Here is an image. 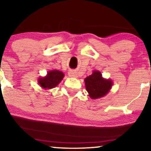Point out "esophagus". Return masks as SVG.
<instances>
[{
	"mask_svg": "<svg viewBox=\"0 0 151 151\" xmlns=\"http://www.w3.org/2000/svg\"><path fill=\"white\" fill-rule=\"evenodd\" d=\"M68 75L70 77L72 78H77L78 77V74L77 72L75 71H70L68 72Z\"/></svg>",
	"mask_w": 151,
	"mask_h": 151,
	"instance_id": "34e87169",
	"label": "esophagus"
}]
</instances>
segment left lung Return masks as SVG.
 Returning <instances> with one entry per match:
<instances>
[{
    "label": "left lung",
    "mask_w": 151,
    "mask_h": 151,
    "mask_svg": "<svg viewBox=\"0 0 151 151\" xmlns=\"http://www.w3.org/2000/svg\"><path fill=\"white\" fill-rule=\"evenodd\" d=\"M85 86L90 97L92 99L104 97L110 92L113 82L112 79L102 77L101 72L94 70L91 75L84 79Z\"/></svg>",
    "instance_id": "1"
}]
</instances>
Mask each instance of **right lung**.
Here are the masks:
<instances>
[{
	"mask_svg": "<svg viewBox=\"0 0 151 151\" xmlns=\"http://www.w3.org/2000/svg\"><path fill=\"white\" fill-rule=\"evenodd\" d=\"M63 72L58 70L48 71L45 77H40L38 79V83L43 89L50 90L57 87L64 77Z\"/></svg>",
	"mask_w": 151,
	"mask_h": 151,
	"instance_id": "obj_1",
	"label": "right lung"
}]
</instances>
